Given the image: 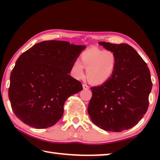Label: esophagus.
<instances>
[{
    "instance_id": "obj_1",
    "label": "esophagus",
    "mask_w": 160,
    "mask_h": 160,
    "mask_svg": "<svg viewBox=\"0 0 160 160\" xmlns=\"http://www.w3.org/2000/svg\"><path fill=\"white\" fill-rule=\"evenodd\" d=\"M82 88L84 90H88L90 88H89V86L88 85H86V84H82Z\"/></svg>"
}]
</instances>
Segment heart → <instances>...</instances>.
I'll use <instances>...</instances> for the list:
<instances>
[{"mask_svg": "<svg viewBox=\"0 0 160 160\" xmlns=\"http://www.w3.org/2000/svg\"><path fill=\"white\" fill-rule=\"evenodd\" d=\"M80 60L81 62L75 60L72 64V76L78 80L83 79L85 68L87 78L95 85L107 82L114 75L118 65V58L114 51L96 47L84 51Z\"/></svg>", "mask_w": 160, "mask_h": 160, "instance_id": "obj_1", "label": "heart"}]
</instances>
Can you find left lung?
<instances>
[{
	"label": "left lung",
	"mask_w": 160,
	"mask_h": 160,
	"mask_svg": "<svg viewBox=\"0 0 160 160\" xmlns=\"http://www.w3.org/2000/svg\"><path fill=\"white\" fill-rule=\"evenodd\" d=\"M99 44L114 51L118 65L107 82L90 88L92 96L88 114L100 128L121 132L135 126L147 112L152 88L150 72L147 63L130 45L105 42Z\"/></svg>",
	"instance_id": "obj_1"
}]
</instances>
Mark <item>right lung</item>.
I'll return each instance as SVG.
<instances>
[{
  "label": "right lung",
  "instance_id": "1",
  "mask_svg": "<svg viewBox=\"0 0 160 160\" xmlns=\"http://www.w3.org/2000/svg\"><path fill=\"white\" fill-rule=\"evenodd\" d=\"M85 46L44 41L22 53L10 73L8 97L16 116L35 128L58 122L70 96L82 90L70 76L71 66Z\"/></svg>",
  "mask_w": 160,
  "mask_h": 160
}]
</instances>
